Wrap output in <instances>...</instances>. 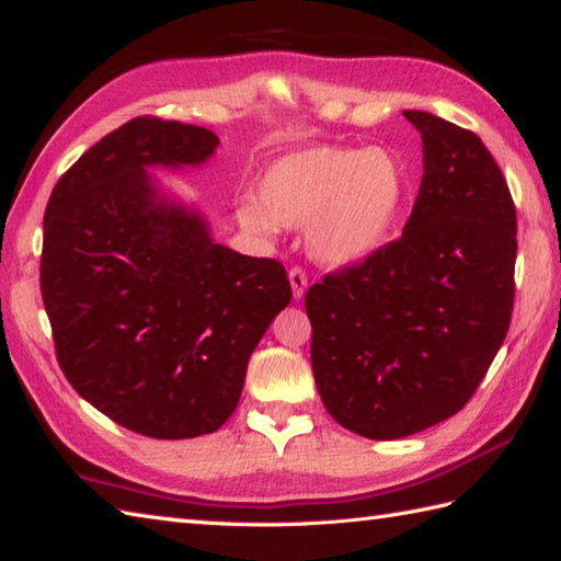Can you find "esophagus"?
<instances>
[{"mask_svg":"<svg viewBox=\"0 0 561 561\" xmlns=\"http://www.w3.org/2000/svg\"><path fill=\"white\" fill-rule=\"evenodd\" d=\"M289 282H291V294H294V299H296V301H301V299H304V294H306V287H309V277H306V272H301L299 267L289 270Z\"/></svg>","mask_w":561,"mask_h":561,"instance_id":"34e87169","label":"esophagus"}]
</instances>
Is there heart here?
I'll return each mask as SVG.
<instances>
[{
    "label": "heart",
    "instance_id": "1",
    "mask_svg": "<svg viewBox=\"0 0 561 561\" xmlns=\"http://www.w3.org/2000/svg\"><path fill=\"white\" fill-rule=\"evenodd\" d=\"M409 196L399 158L381 148L309 146L274 158L257 180V204L238 208L248 233L301 228L309 255L350 267L387 243Z\"/></svg>",
    "mask_w": 561,
    "mask_h": 561
}]
</instances>
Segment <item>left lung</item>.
Listing matches in <instances>:
<instances>
[{
  "label": "left lung",
  "mask_w": 561,
  "mask_h": 561,
  "mask_svg": "<svg viewBox=\"0 0 561 561\" xmlns=\"http://www.w3.org/2000/svg\"><path fill=\"white\" fill-rule=\"evenodd\" d=\"M423 180L403 236L306 294L311 365L333 419L399 440L455 415L508 333L515 206L484 142L405 108Z\"/></svg>",
  "instance_id": "1"
}]
</instances>
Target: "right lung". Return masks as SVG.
Instances as JSON below:
<instances>
[{"mask_svg": "<svg viewBox=\"0 0 561 561\" xmlns=\"http://www.w3.org/2000/svg\"><path fill=\"white\" fill-rule=\"evenodd\" d=\"M218 136L134 118L55 184L41 294L72 389L128 431L184 440L236 411L248 359L291 301L282 262L216 243L206 214L152 170L214 158Z\"/></svg>", "mask_w": 561, "mask_h": 561, "instance_id": "right-lung-1", "label": "right lung"}]
</instances>
